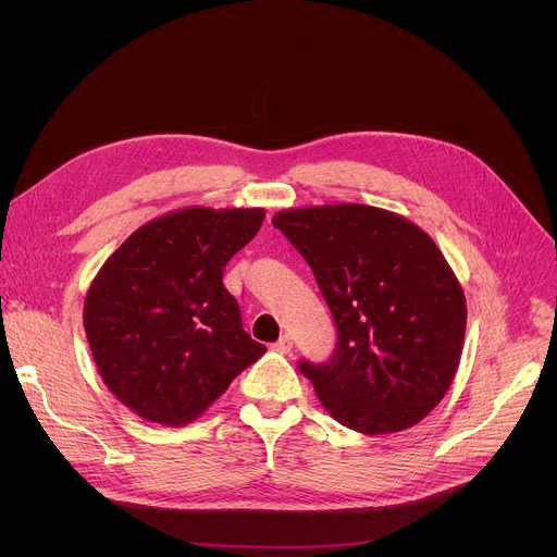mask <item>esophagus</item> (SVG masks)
<instances>
[{"mask_svg": "<svg viewBox=\"0 0 557 557\" xmlns=\"http://www.w3.org/2000/svg\"><path fill=\"white\" fill-rule=\"evenodd\" d=\"M290 348H293V339H290L288 335H282V337L273 344V350H275V352H280V355L290 352Z\"/></svg>", "mask_w": 557, "mask_h": 557, "instance_id": "obj_1", "label": "esophagus"}]
</instances>
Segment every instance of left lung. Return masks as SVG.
<instances>
[{"instance_id":"left-lung-1","label":"left lung","mask_w":557,"mask_h":557,"mask_svg":"<svg viewBox=\"0 0 557 557\" xmlns=\"http://www.w3.org/2000/svg\"><path fill=\"white\" fill-rule=\"evenodd\" d=\"M273 224L308 262L337 326L326 363L299 361L322 406L361 434L425 419L456 374L467 308L432 237L368 205L280 211Z\"/></svg>"}]
</instances>
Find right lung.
Instances as JSON below:
<instances>
[{
    "mask_svg": "<svg viewBox=\"0 0 557 557\" xmlns=\"http://www.w3.org/2000/svg\"><path fill=\"white\" fill-rule=\"evenodd\" d=\"M264 209L187 207L136 228L84 306L95 363L121 404L161 425L198 419L267 348L222 284Z\"/></svg>",
    "mask_w": 557,
    "mask_h": 557,
    "instance_id": "right-lung-1",
    "label": "right lung"
}]
</instances>
